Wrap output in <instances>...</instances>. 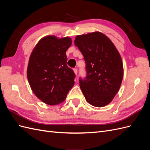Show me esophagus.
<instances>
[{"instance_id": "esophagus-1", "label": "esophagus", "mask_w": 150, "mask_h": 150, "mask_svg": "<svg viewBox=\"0 0 150 150\" xmlns=\"http://www.w3.org/2000/svg\"><path fill=\"white\" fill-rule=\"evenodd\" d=\"M73 71H74V72L75 74H76V75H77V74H78V69H77L76 68H74V69H73Z\"/></svg>"}]
</instances>
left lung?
<instances>
[{"label":"left lung","instance_id":"left-lung-1","mask_svg":"<svg viewBox=\"0 0 150 150\" xmlns=\"http://www.w3.org/2000/svg\"><path fill=\"white\" fill-rule=\"evenodd\" d=\"M74 44L86 64V78L79 79L86 100L94 106H105L118 92L123 78L120 54L111 40L100 32L77 35Z\"/></svg>","mask_w":150,"mask_h":150}]
</instances>
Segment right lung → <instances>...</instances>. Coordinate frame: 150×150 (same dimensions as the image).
Instances as JSON below:
<instances>
[{
    "mask_svg": "<svg viewBox=\"0 0 150 150\" xmlns=\"http://www.w3.org/2000/svg\"><path fill=\"white\" fill-rule=\"evenodd\" d=\"M72 44L69 37L45 36L32 52L27 76L32 91L49 105L64 101L74 84L75 74L67 66L66 51Z\"/></svg>",
    "mask_w": 150,
    "mask_h": 150,
    "instance_id": "obj_1",
    "label": "right lung"
}]
</instances>
